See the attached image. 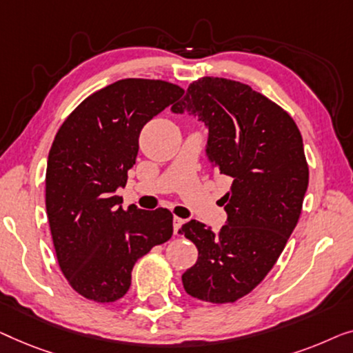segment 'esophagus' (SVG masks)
<instances>
[{
	"instance_id": "1",
	"label": "esophagus",
	"mask_w": 353,
	"mask_h": 353,
	"mask_svg": "<svg viewBox=\"0 0 353 353\" xmlns=\"http://www.w3.org/2000/svg\"><path fill=\"white\" fill-rule=\"evenodd\" d=\"M183 219H181V217H176L174 216V219H172V224H174V233H177L179 232V228H181L182 225H183Z\"/></svg>"
}]
</instances>
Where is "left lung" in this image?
Instances as JSON below:
<instances>
[{
    "label": "left lung",
    "mask_w": 353,
    "mask_h": 353,
    "mask_svg": "<svg viewBox=\"0 0 353 353\" xmlns=\"http://www.w3.org/2000/svg\"><path fill=\"white\" fill-rule=\"evenodd\" d=\"M171 110L205 123L208 160L232 181L219 232L195 219L181 228L198 248L183 290L212 304L235 302L264 280L299 221L309 185L302 136L280 105L225 78L196 79Z\"/></svg>",
    "instance_id": "left-lung-1"
}]
</instances>
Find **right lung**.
I'll list each match as a JSON object with an SVG mask.
<instances>
[{
  "mask_svg": "<svg viewBox=\"0 0 353 353\" xmlns=\"http://www.w3.org/2000/svg\"><path fill=\"white\" fill-rule=\"evenodd\" d=\"M182 94L161 79H120L84 99L56 134L46 170L49 227L62 274L89 301L121 299L137 259L172 236L170 211L123 210L117 190L136 165L142 128Z\"/></svg>",
  "mask_w": 353,
  "mask_h": 353,
  "instance_id": "1",
  "label": "right lung"
}]
</instances>
